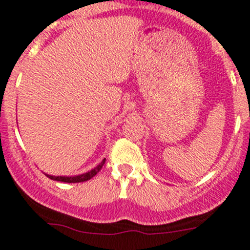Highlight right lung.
Wrapping results in <instances>:
<instances>
[{
  "label": "right lung",
  "mask_w": 250,
  "mask_h": 250,
  "mask_svg": "<svg viewBox=\"0 0 250 250\" xmlns=\"http://www.w3.org/2000/svg\"><path fill=\"white\" fill-rule=\"evenodd\" d=\"M104 162H106V159L102 160V162L100 163L97 167H95L93 169H91L90 171L83 172V174H81V175H75V176H53V175L46 174V176H48L49 179H51V180L62 181V183H83V181H87V180H90V179H92L93 176H95V175H96L97 172L102 169Z\"/></svg>",
  "instance_id": "right-lung-1"
}]
</instances>
